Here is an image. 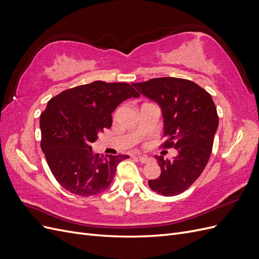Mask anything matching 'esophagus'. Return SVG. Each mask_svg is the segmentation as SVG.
<instances>
[{
    "label": "esophagus",
    "instance_id": "34e87169",
    "mask_svg": "<svg viewBox=\"0 0 259 259\" xmlns=\"http://www.w3.org/2000/svg\"><path fill=\"white\" fill-rule=\"evenodd\" d=\"M137 158L142 163H148L149 161H150V158H148L147 155H138Z\"/></svg>",
    "mask_w": 259,
    "mask_h": 259
}]
</instances>
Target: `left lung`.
<instances>
[{"instance_id": "8db88e82", "label": "left lung", "mask_w": 259, "mask_h": 259, "mask_svg": "<svg viewBox=\"0 0 259 259\" xmlns=\"http://www.w3.org/2000/svg\"><path fill=\"white\" fill-rule=\"evenodd\" d=\"M133 86L159 104L166 137L162 146L177 150L173 160L155 155L161 175L149 180V187L164 197L177 195L199 178L208 162L218 127L213 98L198 84L178 77H156Z\"/></svg>"}]
</instances>
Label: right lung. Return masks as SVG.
<instances>
[{
    "label": "right lung",
    "mask_w": 259,
    "mask_h": 259,
    "mask_svg": "<svg viewBox=\"0 0 259 259\" xmlns=\"http://www.w3.org/2000/svg\"><path fill=\"white\" fill-rule=\"evenodd\" d=\"M128 83L95 81L53 97L40 116L41 149L61 187L90 197L108 189L126 154H94L92 144L112 125L111 113L122 101L139 97Z\"/></svg>",
    "instance_id": "obj_1"
}]
</instances>
